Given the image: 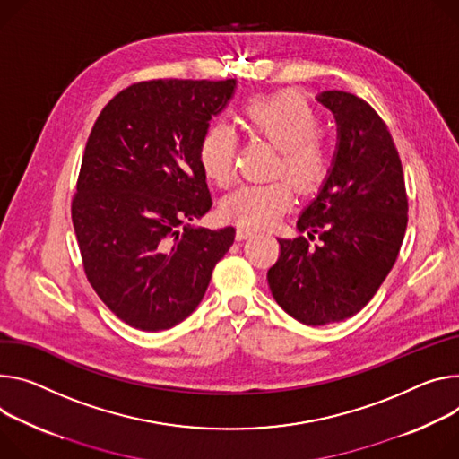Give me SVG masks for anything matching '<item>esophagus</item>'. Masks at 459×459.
<instances>
[{
    "instance_id": "1",
    "label": "esophagus",
    "mask_w": 459,
    "mask_h": 459,
    "mask_svg": "<svg viewBox=\"0 0 459 459\" xmlns=\"http://www.w3.org/2000/svg\"><path fill=\"white\" fill-rule=\"evenodd\" d=\"M253 234H255L253 229H247V227H238V229H236V238H238V239H245V238L253 236Z\"/></svg>"
}]
</instances>
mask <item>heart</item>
Returning <instances> with one entry per match:
<instances>
[{
  "label": "heart",
  "mask_w": 459,
  "mask_h": 459,
  "mask_svg": "<svg viewBox=\"0 0 459 459\" xmlns=\"http://www.w3.org/2000/svg\"><path fill=\"white\" fill-rule=\"evenodd\" d=\"M241 124L247 134L264 137L276 146L273 176L283 174L304 194L315 190L327 178L331 155L318 135L320 115L302 95L280 91L247 100L241 108ZM199 162L206 178L216 185L234 183L236 135L225 124H212L204 130L199 143ZM288 182L278 178L243 185L223 201L221 212L243 227H271L293 204V186Z\"/></svg>",
  "instance_id": "obj_1"
}]
</instances>
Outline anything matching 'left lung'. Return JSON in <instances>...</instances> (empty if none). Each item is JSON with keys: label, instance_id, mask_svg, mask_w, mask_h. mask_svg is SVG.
I'll list each match as a JSON object with an SVG mask.
<instances>
[{"label": "left lung", "instance_id": "1", "mask_svg": "<svg viewBox=\"0 0 459 459\" xmlns=\"http://www.w3.org/2000/svg\"><path fill=\"white\" fill-rule=\"evenodd\" d=\"M316 100L337 120L329 174L297 229L278 239L280 256L267 281L278 306L306 325L359 313L392 271L408 223L403 166L385 120L366 100L322 91Z\"/></svg>", "mask_w": 459, "mask_h": 459}]
</instances>
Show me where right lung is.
Returning <instances> with one entry per match:
<instances>
[{
    "label": "right lung",
    "instance_id": "1",
    "mask_svg": "<svg viewBox=\"0 0 459 459\" xmlns=\"http://www.w3.org/2000/svg\"><path fill=\"white\" fill-rule=\"evenodd\" d=\"M236 80H148L100 111L82 157L71 218L86 276L128 325L160 331L204 297L234 227H194L212 206L199 143Z\"/></svg>",
    "mask_w": 459,
    "mask_h": 459
}]
</instances>
